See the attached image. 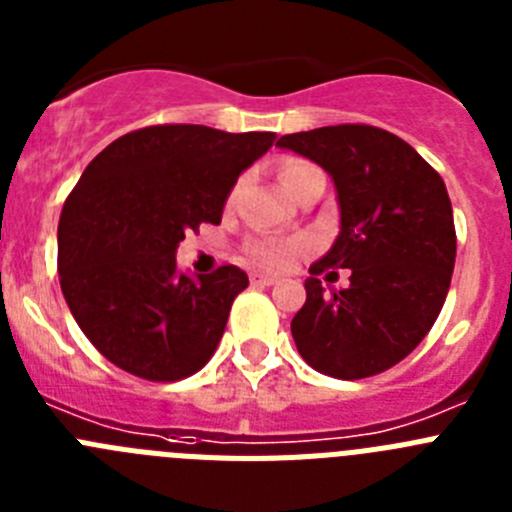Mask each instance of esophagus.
Segmentation results:
<instances>
[{"mask_svg": "<svg viewBox=\"0 0 512 512\" xmlns=\"http://www.w3.org/2000/svg\"><path fill=\"white\" fill-rule=\"evenodd\" d=\"M251 284L253 287H271V284H277V277H271V274H251Z\"/></svg>", "mask_w": 512, "mask_h": 512, "instance_id": "34e87169", "label": "esophagus"}]
</instances>
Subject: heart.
Masks as SVG:
<instances>
[{"label":"heart","mask_w":512,"mask_h":512,"mask_svg":"<svg viewBox=\"0 0 512 512\" xmlns=\"http://www.w3.org/2000/svg\"><path fill=\"white\" fill-rule=\"evenodd\" d=\"M307 169H312L305 161H289L282 169V184L284 189L295 182L297 176L305 174ZM300 241H289V238H256L246 246L248 259L256 261V264L266 266V269H284L289 261L295 259L297 251H300Z\"/></svg>","instance_id":"1"}]
</instances>
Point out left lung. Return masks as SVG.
Here are the masks:
<instances>
[{"mask_svg":"<svg viewBox=\"0 0 512 512\" xmlns=\"http://www.w3.org/2000/svg\"><path fill=\"white\" fill-rule=\"evenodd\" d=\"M277 146L315 161L336 187L341 230L310 271L351 269L346 289L305 282L292 318L297 351L328 377L384 372L423 341L449 295L456 230L446 184L413 146L372 125L282 135Z\"/></svg>","mask_w":512,"mask_h":512,"instance_id":"1","label":"left lung"}]
</instances>
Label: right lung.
<instances>
[{"instance_id":"1","label":"right lung","mask_w":512,"mask_h":512,"mask_svg":"<svg viewBox=\"0 0 512 512\" xmlns=\"http://www.w3.org/2000/svg\"><path fill=\"white\" fill-rule=\"evenodd\" d=\"M274 133L153 125L122 135L84 169L58 223V277L71 315L104 359L151 382L200 372L215 354L246 271L189 277L187 230L220 223L238 176Z\"/></svg>"}]
</instances>
